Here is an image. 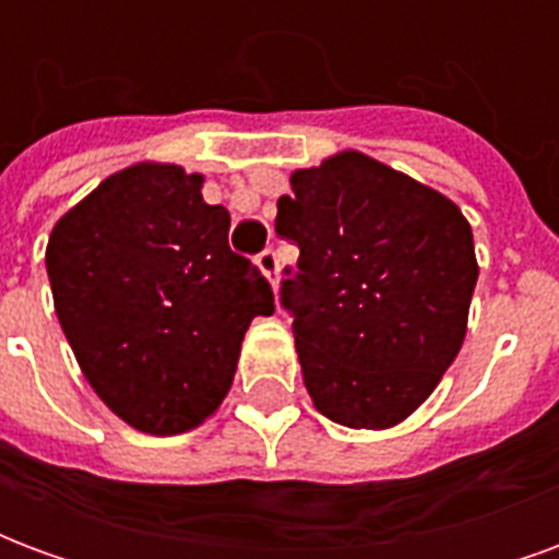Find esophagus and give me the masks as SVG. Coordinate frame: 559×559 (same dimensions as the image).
Wrapping results in <instances>:
<instances>
[{
    "label": "esophagus",
    "instance_id": "obj_1",
    "mask_svg": "<svg viewBox=\"0 0 559 559\" xmlns=\"http://www.w3.org/2000/svg\"><path fill=\"white\" fill-rule=\"evenodd\" d=\"M257 269L266 275L272 287L278 284V254H275L272 248H266V251H260V254H257Z\"/></svg>",
    "mask_w": 559,
    "mask_h": 559
}]
</instances>
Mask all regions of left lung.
<instances>
[{"instance_id":"obj_1","label":"left lung","mask_w":559,"mask_h":559,"mask_svg":"<svg viewBox=\"0 0 559 559\" xmlns=\"http://www.w3.org/2000/svg\"><path fill=\"white\" fill-rule=\"evenodd\" d=\"M275 230L305 386L326 419L392 428L431 395L467 335L479 278L461 209L362 152L290 176Z\"/></svg>"}]
</instances>
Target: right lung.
Masks as SVG:
<instances>
[{
	"mask_svg": "<svg viewBox=\"0 0 559 559\" xmlns=\"http://www.w3.org/2000/svg\"><path fill=\"white\" fill-rule=\"evenodd\" d=\"M203 176L143 160L56 221L47 275L80 371L143 433H182L230 392L254 317L275 311L260 269L227 245L230 212Z\"/></svg>",
	"mask_w": 559,
	"mask_h": 559,
	"instance_id": "obj_1",
	"label": "right lung"
}]
</instances>
